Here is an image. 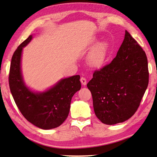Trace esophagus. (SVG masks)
<instances>
[{
	"mask_svg": "<svg viewBox=\"0 0 157 157\" xmlns=\"http://www.w3.org/2000/svg\"><path fill=\"white\" fill-rule=\"evenodd\" d=\"M80 81H81V83H82V85H83V86H86V79L84 77H81V79H80Z\"/></svg>",
	"mask_w": 157,
	"mask_h": 157,
	"instance_id": "obj_1",
	"label": "esophagus"
}]
</instances>
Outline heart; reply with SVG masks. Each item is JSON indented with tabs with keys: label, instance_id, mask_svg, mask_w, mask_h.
<instances>
[{
	"label": "heart",
	"instance_id": "heart-1",
	"mask_svg": "<svg viewBox=\"0 0 157 157\" xmlns=\"http://www.w3.org/2000/svg\"><path fill=\"white\" fill-rule=\"evenodd\" d=\"M107 44L105 42H100L93 49L89 56V62L93 66L98 67L104 61L106 52Z\"/></svg>",
	"mask_w": 157,
	"mask_h": 157
}]
</instances>
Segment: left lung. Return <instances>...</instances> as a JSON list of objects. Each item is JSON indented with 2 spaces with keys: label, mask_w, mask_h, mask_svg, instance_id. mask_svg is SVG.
I'll return each instance as SVG.
<instances>
[{
  "label": "left lung",
  "mask_w": 157,
  "mask_h": 157,
  "mask_svg": "<svg viewBox=\"0 0 157 157\" xmlns=\"http://www.w3.org/2000/svg\"><path fill=\"white\" fill-rule=\"evenodd\" d=\"M148 83L147 56L126 31L117 56L108 65L96 71L87 83L96 116L107 125L130 119L139 108Z\"/></svg>",
  "instance_id": "8db88e82"
}]
</instances>
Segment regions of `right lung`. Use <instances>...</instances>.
I'll use <instances>...</instances> for the list:
<instances>
[{"label": "right lung", "mask_w": 157, "mask_h": 157, "mask_svg": "<svg viewBox=\"0 0 157 157\" xmlns=\"http://www.w3.org/2000/svg\"><path fill=\"white\" fill-rule=\"evenodd\" d=\"M32 38V35L29 36L13 55L9 73L10 90L17 106L27 121L42 129H51L61 125L68 117L73 96L81 89L80 76L62 78L42 92L30 89L23 81L21 56L23 48Z\"/></svg>", "instance_id": "add662e5"}]
</instances>
